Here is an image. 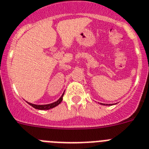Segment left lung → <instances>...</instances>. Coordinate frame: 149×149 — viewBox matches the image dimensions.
Here are the masks:
<instances>
[{
	"label": "left lung",
	"instance_id": "left-lung-1",
	"mask_svg": "<svg viewBox=\"0 0 149 149\" xmlns=\"http://www.w3.org/2000/svg\"><path fill=\"white\" fill-rule=\"evenodd\" d=\"M102 105H106V104H104V103H101Z\"/></svg>",
	"mask_w": 149,
	"mask_h": 149
}]
</instances>
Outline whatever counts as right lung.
I'll return each mask as SVG.
<instances>
[{
	"label": "right lung",
	"mask_w": 149,
	"mask_h": 149,
	"mask_svg": "<svg viewBox=\"0 0 149 149\" xmlns=\"http://www.w3.org/2000/svg\"><path fill=\"white\" fill-rule=\"evenodd\" d=\"M64 92L63 93L61 97L57 101L54 102V103H49V104H46V105H36V104H33V103H28V102H27V103H28L29 105L31 106V107H33V108L37 109H40V110H47V109H52L54 108V107H57L58 105H59V104L61 103L62 100H63V96H64Z\"/></svg>",
	"instance_id": "1"
}]
</instances>
